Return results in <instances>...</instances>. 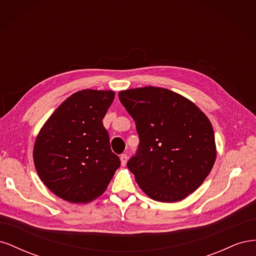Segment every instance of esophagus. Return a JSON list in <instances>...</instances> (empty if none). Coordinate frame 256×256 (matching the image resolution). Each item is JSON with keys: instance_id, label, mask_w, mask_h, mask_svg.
<instances>
[{"instance_id": "obj_1", "label": "esophagus", "mask_w": 256, "mask_h": 256, "mask_svg": "<svg viewBox=\"0 0 256 256\" xmlns=\"http://www.w3.org/2000/svg\"><path fill=\"white\" fill-rule=\"evenodd\" d=\"M127 160H128V156L126 154H120V164L122 166H125L127 164Z\"/></svg>"}]
</instances>
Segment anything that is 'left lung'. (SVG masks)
I'll list each match as a JSON object with an SVG mask.
<instances>
[{
  "mask_svg": "<svg viewBox=\"0 0 256 256\" xmlns=\"http://www.w3.org/2000/svg\"><path fill=\"white\" fill-rule=\"evenodd\" d=\"M140 144L127 166L146 196L174 203L194 192L216 157L212 122L196 104L164 88L120 90Z\"/></svg>",
  "mask_w": 256,
  "mask_h": 256,
  "instance_id": "left-lung-1",
  "label": "left lung"
}]
</instances>
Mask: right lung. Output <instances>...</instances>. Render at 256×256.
Wrapping results in <instances>:
<instances>
[{"label": "right lung", "mask_w": 256, "mask_h": 256, "mask_svg": "<svg viewBox=\"0 0 256 256\" xmlns=\"http://www.w3.org/2000/svg\"><path fill=\"white\" fill-rule=\"evenodd\" d=\"M113 90H82L62 102L38 132L33 159L38 176L56 196L88 203L108 188L120 166L102 120Z\"/></svg>", "instance_id": "1"}]
</instances>
